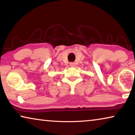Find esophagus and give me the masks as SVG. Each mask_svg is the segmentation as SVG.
<instances>
[{
	"instance_id": "esophagus-1",
	"label": "esophagus",
	"mask_w": 135,
	"mask_h": 135,
	"mask_svg": "<svg viewBox=\"0 0 135 135\" xmlns=\"http://www.w3.org/2000/svg\"><path fill=\"white\" fill-rule=\"evenodd\" d=\"M70 67H74L75 63H74V62H70Z\"/></svg>"
}]
</instances>
